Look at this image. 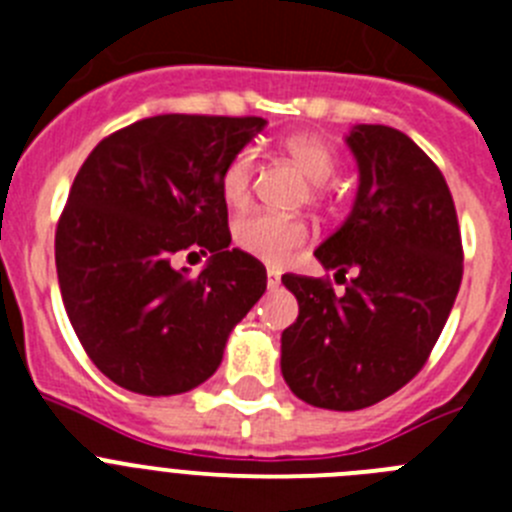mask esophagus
I'll use <instances>...</instances> for the list:
<instances>
[{
	"label": "esophagus",
	"mask_w": 512,
	"mask_h": 512,
	"mask_svg": "<svg viewBox=\"0 0 512 512\" xmlns=\"http://www.w3.org/2000/svg\"><path fill=\"white\" fill-rule=\"evenodd\" d=\"M279 284H282V279H279L277 271H271V269L266 271V287H269V289H277Z\"/></svg>",
	"instance_id": "34e87169"
}]
</instances>
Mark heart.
<instances>
[{"label": "heart", "instance_id": "heart-1", "mask_svg": "<svg viewBox=\"0 0 512 512\" xmlns=\"http://www.w3.org/2000/svg\"><path fill=\"white\" fill-rule=\"evenodd\" d=\"M284 151L302 169V174L310 179L315 187H323L330 176L336 174L338 158L333 148L325 140L315 135H292L284 140ZM253 171H256V151L243 148L230 158V164L220 176V192H223L228 205H243L251 194ZM307 241V228L302 220L295 217L271 215V212H251L243 215L235 223V243L243 251L269 261V264H282L287 261L302 243Z\"/></svg>", "mask_w": 512, "mask_h": 512}]
</instances>
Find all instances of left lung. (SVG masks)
<instances>
[{
	"instance_id": "8db88e82",
	"label": "left lung",
	"mask_w": 512,
	"mask_h": 512,
	"mask_svg": "<svg viewBox=\"0 0 512 512\" xmlns=\"http://www.w3.org/2000/svg\"><path fill=\"white\" fill-rule=\"evenodd\" d=\"M354 205L315 251L338 282L284 274L300 315L282 333V377L307 405L361 410L423 369L461 284V235L446 179L405 133L354 125Z\"/></svg>"
}]
</instances>
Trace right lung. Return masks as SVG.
<instances>
[{"instance_id": "1", "label": "right lung", "mask_w": 512, "mask_h": 512, "mask_svg": "<svg viewBox=\"0 0 512 512\" xmlns=\"http://www.w3.org/2000/svg\"><path fill=\"white\" fill-rule=\"evenodd\" d=\"M264 117L158 115L104 138L56 230L63 305L104 377L148 397L210 379L230 330L266 292V269L230 246L220 176ZM210 255L200 278L173 264Z\"/></svg>"}]
</instances>
